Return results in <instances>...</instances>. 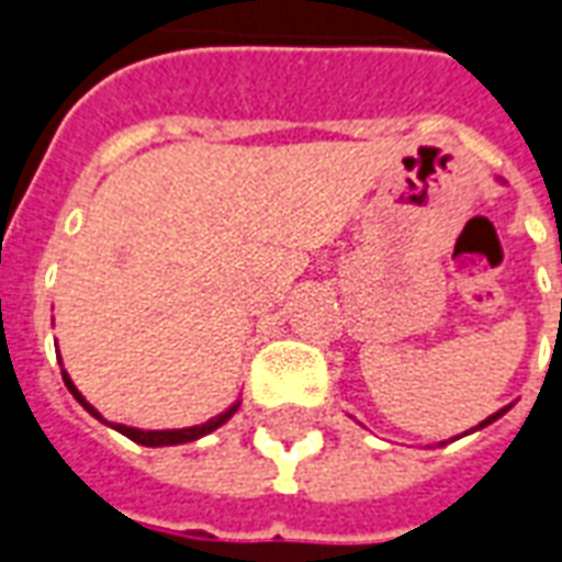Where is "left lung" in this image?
<instances>
[{"mask_svg":"<svg viewBox=\"0 0 562 562\" xmlns=\"http://www.w3.org/2000/svg\"><path fill=\"white\" fill-rule=\"evenodd\" d=\"M508 409H512V403H508V406H503V409H496L494 415H487V418H484L482 424H475V427H472L470 434H475V430H482V427H487V424H494L496 418H503V415H506ZM446 442H454V439H446ZM446 442H439V446H446Z\"/></svg>","mask_w":562,"mask_h":562,"instance_id":"8db88e82","label":"left lung"}]
</instances>
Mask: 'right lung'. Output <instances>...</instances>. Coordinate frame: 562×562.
Masks as SVG:
<instances>
[{"label": "right lung", "mask_w": 562, "mask_h": 562, "mask_svg": "<svg viewBox=\"0 0 562 562\" xmlns=\"http://www.w3.org/2000/svg\"><path fill=\"white\" fill-rule=\"evenodd\" d=\"M63 382H66V389L71 391V397H75V401H78L80 406H83V409H87V413L92 415V418H99V422H102V424H111V422H104L102 413H99V409H95L92 403H87V397L80 394L78 385L71 382V376H68L66 370H63ZM237 406H240V401L232 403V406H228L225 413L213 415L210 422L192 424V427H180V430H140V427H126V424H111V427H114V430H120V434H123V436H128L132 442H138V446H147V448L180 446V442H195V439H201V436L213 434L216 427H222V424L228 422V418H232V415L237 413Z\"/></svg>", "instance_id": "1"}]
</instances>
